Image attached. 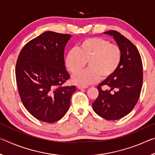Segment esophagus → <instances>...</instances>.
<instances>
[{
	"instance_id": "1",
	"label": "esophagus",
	"mask_w": 155,
	"mask_h": 155,
	"mask_svg": "<svg viewBox=\"0 0 155 155\" xmlns=\"http://www.w3.org/2000/svg\"><path fill=\"white\" fill-rule=\"evenodd\" d=\"M87 85H77L78 89H83V88H87Z\"/></svg>"
}]
</instances>
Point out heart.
Segmentation results:
<instances>
[{
  "label": "heart",
  "instance_id": "b5f03b06",
  "mask_svg": "<svg viewBox=\"0 0 155 155\" xmlns=\"http://www.w3.org/2000/svg\"><path fill=\"white\" fill-rule=\"evenodd\" d=\"M119 46L101 38H89L78 44L77 49H70L65 57V65L72 74L79 72L88 61L89 68L72 77L78 84L96 82L100 77L107 78L114 74L122 61Z\"/></svg>",
  "mask_w": 155,
  "mask_h": 155
}]
</instances>
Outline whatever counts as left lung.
I'll use <instances>...</instances> for the list:
<instances>
[{
    "instance_id": "left-lung-1",
    "label": "left lung",
    "mask_w": 155,
    "mask_h": 155,
    "mask_svg": "<svg viewBox=\"0 0 155 155\" xmlns=\"http://www.w3.org/2000/svg\"><path fill=\"white\" fill-rule=\"evenodd\" d=\"M104 33L114 36L121 48L122 61L114 74L98 85V96L92 107L101 117L115 120L129 114L137 103L142 87L143 65L137 47L128 39L117 31ZM104 86L110 90H103Z\"/></svg>"
}]
</instances>
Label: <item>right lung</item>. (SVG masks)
Masks as SVG:
<instances>
[{
	"mask_svg": "<svg viewBox=\"0 0 155 155\" xmlns=\"http://www.w3.org/2000/svg\"><path fill=\"white\" fill-rule=\"evenodd\" d=\"M71 35L46 31L25 44L15 64L21 101L36 119L53 123L70 107L76 86H63L69 79L64 50Z\"/></svg>",
	"mask_w": 155,
	"mask_h": 155,
	"instance_id": "right-lung-1",
	"label": "right lung"
}]
</instances>
